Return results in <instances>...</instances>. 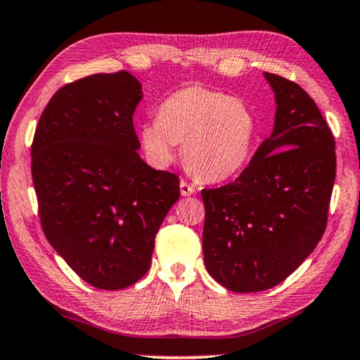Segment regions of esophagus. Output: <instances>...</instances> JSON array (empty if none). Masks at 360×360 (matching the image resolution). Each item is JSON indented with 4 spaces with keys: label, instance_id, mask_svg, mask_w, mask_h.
<instances>
[{
    "label": "esophagus",
    "instance_id": "esophagus-1",
    "mask_svg": "<svg viewBox=\"0 0 360 360\" xmlns=\"http://www.w3.org/2000/svg\"><path fill=\"white\" fill-rule=\"evenodd\" d=\"M180 193L184 196H190V195H193V193H195V186L190 185L186 180H181L180 181Z\"/></svg>",
    "mask_w": 360,
    "mask_h": 360
}]
</instances>
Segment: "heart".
Returning a JSON list of instances; mask_svg holds the SVG:
<instances>
[{
    "instance_id": "1",
    "label": "heart",
    "mask_w": 360,
    "mask_h": 360,
    "mask_svg": "<svg viewBox=\"0 0 360 360\" xmlns=\"http://www.w3.org/2000/svg\"><path fill=\"white\" fill-rule=\"evenodd\" d=\"M258 123L247 103L224 92L190 86L160 103L158 120L139 127V143L154 167H167L181 143V158L207 181L237 175L252 158Z\"/></svg>"
}]
</instances>
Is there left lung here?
<instances>
[{
    "label": "left lung",
    "instance_id": "obj_1",
    "mask_svg": "<svg viewBox=\"0 0 360 360\" xmlns=\"http://www.w3.org/2000/svg\"><path fill=\"white\" fill-rule=\"evenodd\" d=\"M274 129L231 184L201 190L206 269L233 292L278 285L323 237L336 176L335 136L309 94L264 72Z\"/></svg>",
    "mask_w": 360,
    "mask_h": 360
}]
</instances>
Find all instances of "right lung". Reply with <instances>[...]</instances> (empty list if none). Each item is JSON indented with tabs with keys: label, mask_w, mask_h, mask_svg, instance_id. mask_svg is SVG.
<instances>
[{
	"label": "right lung",
	"mask_w": 360,
	"mask_h": 360,
	"mask_svg": "<svg viewBox=\"0 0 360 360\" xmlns=\"http://www.w3.org/2000/svg\"><path fill=\"white\" fill-rule=\"evenodd\" d=\"M143 91L128 71L70 82L41 112L32 180L46 240L97 289H124L150 266L160 224L180 198L175 174L139 158L133 113Z\"/></svg>",
	"instance_id": "1"
}]
</instances>
